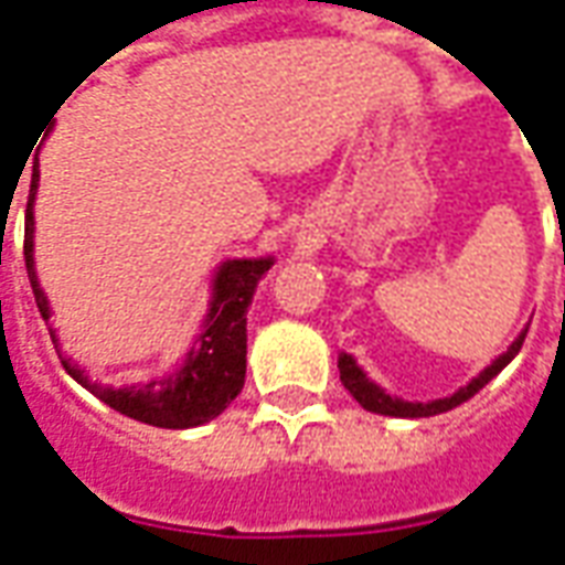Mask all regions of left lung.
Returning <instances> with one entry per match:
<instances>
[{"label": "left lung", "mask_w": 565, "mask_h": 565, "mask_svg": "<svg viewBox=\"0 0 565 565\" xmlns=\"http://www.w3.org/2000/svg\"><path fill=\"white\" fill-rule=\"evenodd\" d=\"M526 330H530V327H526ZM526 330H523V333L508 345V351L499 354L480 376L471 379L465 388H459L456 394H449V397H440V401H428V404H413V401H401V397L385 394L373 379H366V373L354 364L351 354H339V379H342V385L351 392V397L364 406V409H370V413H379V416H397V419H425V416H437V413H447L452 406L465 404L468 397H475V394L487 385L489 379L499 376L504 366L514 361V354L520 351V345H523V339H526Z\"/></svg>", "instance_id": "obj_1"}]
</instances>
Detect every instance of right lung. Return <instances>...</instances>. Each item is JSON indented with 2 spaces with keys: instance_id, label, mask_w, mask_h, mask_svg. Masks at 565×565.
I'll list each match as a JSON object with an SVG mask.
<instances>
[{
  "instance_id": "obj_1",
  "label": "right lung",
  "mask_w": 565,
  "mask_h": 565,
  "mask_svg": "<svg viewBox=\"0 0 565 565\" xmlns=\"http://www.w3.org/2000/svg\"><path fill=\"white\" fill-rule=\"evenodd\" d=\"M39 189V159L33 164L30 180V199H26V228H23V259H26V278L33 287L35 306L42 318L49 321V296L42 294L35 278L33 259V201ZM271 256L259 259H226L214 275V294L211 309L204 318L195 345L186 354V361L173 370L171 376L152 379L146 385H97L85 376V370L73 366L61 358L63 370L76 379L82 388H88L94 397H100L106 406L118 409L121 416H131L156 428H195L204 422L216 419L244 388L247 373V309L259 278L271 269ZM51 342L57 349V337L51 330Z\"/></svg>"
}]
</instances>
